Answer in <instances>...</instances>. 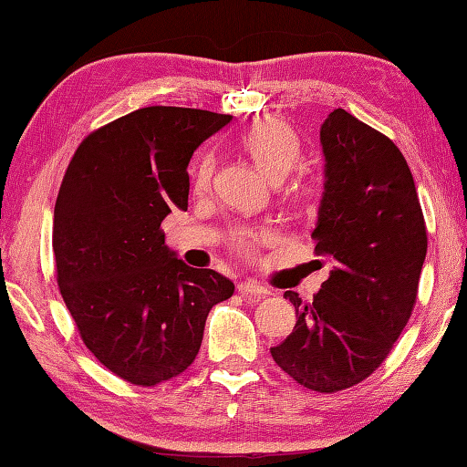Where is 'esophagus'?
<instances>
[{
  "label": "esophagus",
  "instance_id": "obj_1",
  "mask_svg": "<svg viewBox=\"0 0 467 467\" xmlns=\"http://www.w3.org/2000/svg\"><path fill=\"white\" fill-rule=\"evenodd\" d=\"M239 293L243 296H254V299H265V296H269L271 291L265 289L263 285L254 283V281H244L239 285Z\"/></svg>",
  "mask_w": 467,
  "mask_h": 467
}]
</instances>
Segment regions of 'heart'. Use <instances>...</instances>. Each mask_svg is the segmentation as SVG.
Listing matches in <instances>:
<instances>
[{"instance_id":"1","label":"heart","mask_w":467,"mask_h":467,"mask_svg":"<svg viewBox=\"0 0 467 467\" xmlns=\"http://www.w3.org/2000/svg\"><path fill=\"white\" fill-rule=\"evenodd\" d=\"M241 146L253 158V162L275 182H281L293 168L299 164L303 156L301 138L281 118H263L241 136ZM214 174V158L204 156L194 174V191L206 192L211 188ZM321 182L315 174L303 171L295 176L289 194L295 202L309 204L319 196ZM265 231H239L233 236V246L243 254H251L254 244L265 239Z\"/></svg>"}]
</instances>
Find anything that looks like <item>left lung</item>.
<instances>
[{"label":"left lung","mask_w":467,"mask_h":467,"mask_svg":"<svg viewBox=\"0 0 467 467\" xmlns=\"http://www.w3.org/2000/svg\"><path fill=\"white\" fill-rule=\"evenodd\" d=\"M325 191L311 233L335 263L319 293L293 291V333L275 363L311 391L335 393L367 379L389 355L418 301L428 233L400 148L337 108L321 126Z\"/></svg>","instance_id":"8db88e82"}]
</instances>
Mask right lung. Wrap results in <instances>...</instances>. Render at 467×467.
<instances>
[{"label": "right lung", "mask_w": 467, "mask_h": 467, "mask_svg": "<svg viewBox=\"0 0 467 467\" xmlns=\"http://www.w3.org/2000/svg\"><path fill=\"white\" fill-rule=\"evenodd\" d=\"M233 120L148 106L86 136L54 208L59 293L84 345L124 381L154 387L201 349L206 317L233 281L192 269L164 244L162 221L188 206V162Z\"/></svg>", "instance_id": "obj_1"}]
</instances>
